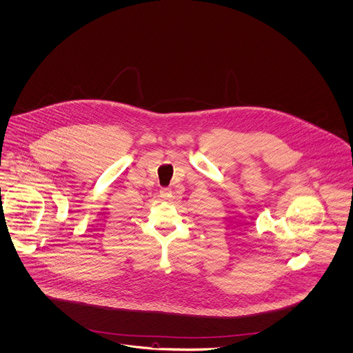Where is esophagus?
<instances>
[{
	"instance_id": "34e87169",
	"label": "esophagus",
	"mask_w": 353,
	"mask_h": 353,
	"mask_svg": "<svg viewBox=\"0 0 353 353\" xmlns=\"http://www.w3.org/2000/svg\"><path fill=\"white\" fill-rule=\"evenodd\" d=\"M159 196H161L162 199H165V201H169V199L173 196V192H172L170 188H162V190L159 191Z\"/></svg>"
}]
</instances>
